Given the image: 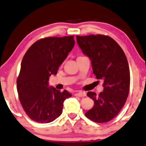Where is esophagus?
Listing matches in <instances>:
<instances>
[{
	"mask_svg": "<svg viewBox=\"0 0 146 146\" xmlns=\"http://www.w3.org/2000/svg\"><path fill=\"white\" fill-rule=\"evenodd\" d=\"M76 96H78V97H85L87 94H86L85 92H83V91H78V93H76L75 94Z\"/></svg>",
	"mask_w": 146,
	"mask_h": 146,
	"instance_id": "esophagus-1",
	"label": "esophagus"
}]
</instances>
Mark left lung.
I'll return each mask as SVG.
<instances>
[{"instance_id": "obj_1", "label": "left lung", "mask_w": 146, "mask_h": 146, "mask_svg": "<svg viewBox=\"0 0 146 146\" xmlns=\"http://www.w3.org/2000/svg\"><path fill=\"white\" fill-rule=\"evenodd\" d=\"M76 40L82 53L91 61L97 79L104 82V91L99 95L87 93L94 106L85 116L95 123H107L120 112L128 97L130 71L127 57L119 44L108 36H76Z\"/></svg>"}]
</instances>
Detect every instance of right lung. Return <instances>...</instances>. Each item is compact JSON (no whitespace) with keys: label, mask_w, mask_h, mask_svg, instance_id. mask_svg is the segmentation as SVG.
I'll list each match as a JSON object with an SVG mask.
<instances>
[{"label":"right lung","mask_w":146,"mask_h":146,"mask_svg":"<svg viewBox=\"0 0 146 146\" xmlns=\"http://www.w3.org/2000/svg\"><path fill=\"white\" fill-rule=\"evenodd\" d=\"M74 43L73 36L44 38L34 43L23 56L17 89L21 106L32 120L53 121L62 114L64 101L72 97L66 90L60 92L48 87V79L57 74Z\"/></svg>","instance_id":"obj_1"}]
</instances>
